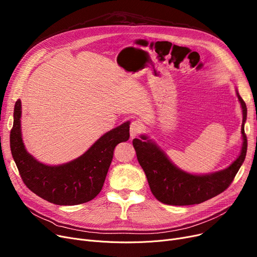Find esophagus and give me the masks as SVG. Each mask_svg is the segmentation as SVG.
<instances>
[{
	"label": "esophagus",
	"instance_id": "1",
	"mask_svg": "<svg viewBox=\"0 0 257 257\" xmlns=\"http://www.w3.org/2000/svg\"><path fill=\"white\" fill-rule=\"evenodd\" d=\"M143 130H144V126L142 124V121L133 120L130 125V137L132 139L138 137L141 132H143Z\"/></svg>",
	"mask_w": 257,
	"mask_h": 257
}]
</instances>
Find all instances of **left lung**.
I'll return each mask as SVG.
<instances>
[{"label": "left lung", "instance_id": "obj_1", "mask_svg": "<svg viewBox=\"0 0 257 257\" xmlns=\"http://www.w3.org/2000/svg\"><path fill=\"white\" fill-rule=\"evenodd\" d=\"M242 109V147L239 156L227 169L206 174L193 175L183 172L172 164L159 148L146 136L134 139L132 144L154 197L168 205H193L202 203L223 193L231 184L247 153L245 121L247 106L236 91Z\"/></svg>", "mask_w": 257, "mask_h": 257}]
</instances>
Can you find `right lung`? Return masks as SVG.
<instances>
[{"instance_id":"obj_1","label":"right lung","mask_w":257,"mask_h":257,"mask_svg":"<svg viewBox=\"0 0 257 257\" xmlns=\"http://www.w3.org/2000/svg\"><path fill=\"white\" fill-rule=\"evenodd\" d=\"M22 103L13 112L10 149L22 180L31 192L56 205H78L92 200L102 190L117 144L129 140V121L108 131L80 157L60 166L39 163L26 151L21 130Z\"/></svg>"}]
</instances>
